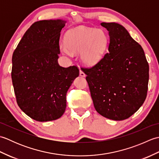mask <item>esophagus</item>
Listing matches in <instances>:
<instances>
[{"label":"esophagus","mask_w":159,"mask_h":159,"mask_svg":"<svg viewBox=\"0 0 159 159\" xmlns=\"http://www.w3.org/2000/svg\"><path fill=\"white\" fill-rule=\"evenodd\" d=\"M80 76H83V77H85V76H86L85 74L81 70H80Z\"/></svg>","instance_id":"34e87169"}]
</instances>
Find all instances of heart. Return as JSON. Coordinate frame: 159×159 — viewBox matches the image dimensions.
I'll return each mask as SVG.
<instances>
[{
  "label": "heart",
  "mask_w": 159,
  "mask_h": 159,
  "mask_svg": "<svg viewBox=\"0 0 159 159\" xmlns=\"http://www.w3.org/2000/svg\"><path fill=\"white\" fill-rule=\"evenodd\" d=\"M66 43H60V49L67 55L72 52L79 53L80 59L86 66L98 63L104 55L108 45V38L101 29L79 26L66 33Z\"/></svg>",
  "instance_id": "b5f03b06"
}]
</instances>
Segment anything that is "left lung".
<instances>
[{
    "instance_id": "1",
    "label": "left lung",
    "mask_w": 159,
    "mask_h": 159,
    "mask_svg": "<svg viewBox=\"0 0 159 159\" xmlns=\"http://www.w3.org/2000/svg\"><path fill=\"white\" fill-rule=\"evenodd\" d=\"M100 25L109 31V52L96 65L82 70L97 112L108 119L124 120L146 98L149 65L142 47L123 26L116 22Z\"/></svg>"
}]
</instances>
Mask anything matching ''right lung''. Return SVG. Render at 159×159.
<instances>
[{"label": "right lung", "mask_w": 159, "mask_h": 159, "mask_svg": "<svg viewBox=\"0 0 159 159\" xmlns=\"http://www.w3.org/2000/svg\"><path fill=\"white\" fill-rule=\"evenodd\" d=\"M66 23L59 19L35 22L13 53L11 79L17 103L36 121L63 116L67 90L79 75L76 66L63 67L58 63L60 33Z\"/></svg>", "instance_id": "obj_1"}]
</instances>
